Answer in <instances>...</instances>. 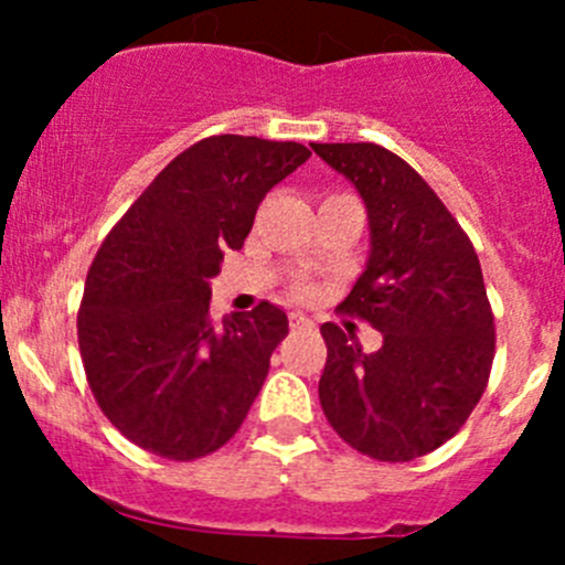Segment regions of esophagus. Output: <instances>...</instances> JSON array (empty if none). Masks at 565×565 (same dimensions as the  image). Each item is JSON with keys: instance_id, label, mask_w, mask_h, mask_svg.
<instances>
[{"instance_id": "34e87169", "label": "esophagus", "mask_w": 565, "mask_h": 565, "mask_svg": "<svg viewBox=\"0 0 565 565\" xmlns=\"http://www.w3.org/2000/svg\"><path fill=\"white\" fill-rule=\"evenodd\" d=\"M289 328H292V330H306V328H315V322H311L309 317L300 315V311H292V315H289Z\"/></svg>"}]
</instances>
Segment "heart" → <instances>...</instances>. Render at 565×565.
Masks as SVG:
<instances>
[{"label": "heart", "instance_id": "heart-1", "mask_svg": "<svg viewBox=\"0 0 565 565\" xmlns=\"http://www.w3.org/2000/svg\"><path fill=\"white\" fill-rule=\"evenodd\" d=\"M295 295H300V298H311L315 289H311L309 281H295Z\"/></svg>", "mask_w": 565, "mask_h": 565}]
</instances>
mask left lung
<instances>
[{"label":"left lung","instance_id":"1","mask_svg":"<svg viewBox=\"0 0 565 565\" xmlns=\"http://www.w3.org/2000/svg\"><path fill=\"white\" fill-rule=\"evenodd\" d=\"M355 182L369 210L366 270L339 311L383 333L372 355L352 324L319 328L328 361L319 404L335 435L377 461L431 454L487 391L494 315L481 262L459 221L407 161L372 141L311 145Z\"/></svg>","mask_w":565,"mask_h":565}]
</instances>
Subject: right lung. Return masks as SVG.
Instances as JSON below:
<instances>
[{
	"label": "right lung",
	"instance_id": "1",
	"mask_svg": "<svg viewBox=\"0 0 565 565\" xmlns=\"http://www.w3.org/2000/svg\"><path fill=\"white\" fill-rule=\"evenodd\" d=\"M298 141L207 136L174 158L95 254L78 309V350L100 413L145 451L193 461L235 437L289 333L262 300L224 328L210 278L243 248L259 202L309 161Z\"/></svg>",
	"mask_w": 565,
	"mask_h": 565
}]
</instances>
